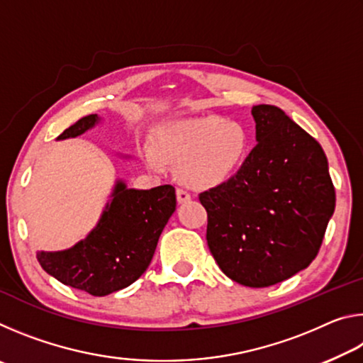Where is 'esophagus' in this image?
I'll return each mask as SVG.
<instances>
[{"label": "esophagus", "instance_id": "esophagus-1", "mask_svg": "<svg viewBox=\"0 0 363 363\" xmlns=\"http://www.w3.org/2000/svg\"><path fill=\"white\" fill-rule=\"evenodd\" d=\"M176 195H177V201H179V203H187V201H190V199H192V195H190L187 190L182 187L176 189Z\"/></svg>", "mask_w": 363, "mask_h": 363}]
</instances>
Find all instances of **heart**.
Here are the masks:
<instances>
[{"instance_id": "1", "label": "heart", "mask_w": 363, "mask_h": 363, "mask_svg": "<svg viewBox=\"0 0 363 363\" xmlns=\"http://www.w3.org/2000/svg\"><path fill=\"white\" fill-rule=\"evenodd\" d=\"M155 147L147 145L149 167L163 168V158L177 163L184 179L192 186L210 187L235 174L251 149L248 128L240 121L218 116L169 123L160 130Z\"/></svg>"}]
</instances>
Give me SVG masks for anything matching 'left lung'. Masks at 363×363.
Instances as JSON below:
<instances>
[{"mask_svg": "<svg viewBox=\"0 0 363 363\" xmlns=\"http://www.w3.org/2000/svg\"><path fill=\"white\" fill-rule=\"evenodd\" d=\"M257 144L230 179L199 195L206 242L237 284L264 288L306 269L336 195L320 144L275 106H255Z\"/></svg>", "mask_w": 363, "mask_h": 363, "instance_id": "8db88e82", "label": "left lung"}]
</instances>
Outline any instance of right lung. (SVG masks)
Instances as JSON below:
<instances>
[{"label":"right lung","mask_w":363,"mask_h":363,"mask_svg":"<svg viewBox=\"0 0 363 363\" xmlns=\"http://www.w3.org/2000/svg\"><path fill=\"white\" fill-rule=\"evenodd\" d=\"M97 121V115L83 116L57 139L77 138ZM174 210L176 190L169 184L136 190L116 181L112 200L84 240L64 251H38L36 257L60 284L106 296L130 286L145 272Z\"/></svg>","instance_id":"right-lung-1"}]
</instances>
